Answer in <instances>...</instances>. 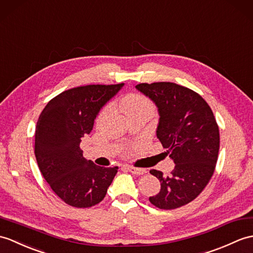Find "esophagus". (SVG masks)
<instances>
[{"instance_id":"34e87169","label":"esophagus","mask_w":253,"mask_h":253,"mask_svg":"<svg viewBox=\"0 0 253 253\" xmlns=\"http://www.w3.org/2000/svg\"><path fill=\"white\" fill-rule=\"evenodd\" d=\"M127 169L129 170V172H131L133 174H144L148 171H146V169H142V168H134V167H131V166H128Z\"/></svg>"}]
</instances>
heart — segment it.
<instances>
[{"instance_id":"obj_1","label":"heart","mask_w":253,"mask_h":253,"mask_svg":"<svg viewBox=\"0 0 253 253\" xmlns=\"http://www.w3.org/2000/svg\"><path fill=\"white\" fill-rule=\"evenodd\" d=\"M122 109L127 116L132 113L139 112V111H150L153 112V104L148 98H145L142 95H129L122 101ZM105 109L101 113V116L107 112Z\"/></svg>"}]
</instances>
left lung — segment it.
I'll list each match as a JSON object with an SVG mask.
<instances>
[{"instance_id": "left-lung-1", "label": "left lung", "mask_w": 253, "mask_h": 253, "mask_svg": "<svg viewBox=\"0 0 253 253\" xmlns=\"http://www.w3.org/2000/svg\"><path fill=\"white\" fill-rule=\"evenodd\" d=\"M136 89L156 105V137L174 163L169 177L150 170L161 182V191L150 202L167 210L184 206L202 193L214 171L220 134L212 111L198 93L170 82L139 84Z\"/></svg>"}]
</instances>
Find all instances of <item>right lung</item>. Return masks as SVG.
Listing matches in <instances>:
<instances>
[{"label": "right lung", "instance_id": "obj_1", "mask_svg": "<svg viewBox=\"0 0 253 253\" xmlns=\"http://www.w3.org/2000/svg\"><path fill=\"white\" fill-rule=\"evenodd\" d=\"M123 86L72 88L51 99L39 117L34 151L39 168L51 190L70 206L88 208L99 204L117 173V167H100L87 161L80 143Z\"/></svg>", "mask_w": 253, "mask_h": 253}]
</instances>
